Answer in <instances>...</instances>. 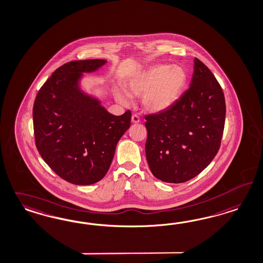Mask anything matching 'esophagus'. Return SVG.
<instances>
[{"mask_svg":"<svg viewBox=\"0 0 263 263\" xmlns=\"http://www.w3.org/2000/svg\"><path fill=\"white\" fill-rule=\"evenodd\" d=\"M131 119H132V122H133V123H138V122H140V118H139L137 115H133Z\"/></svg>","mask_w":263,"mask_h":263,"instance_id":"34e87169","label":"esophagus"}]
</instances>
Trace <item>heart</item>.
<instances>
[{
	"instance_id": "obj_1",
	"label": "heart",
	"mask_w": 263,
	"mask_h": 263,
	"mask_svg": "<svg viewBox=\"0 0 263 263\" xmlns=\"http://www.w3.org/2000/svg\"><path fill=\"white\" fill-rule=\"evenodd\" d=\"M187 81V73L179 65L157 64L137 73L128 83V92L133 96L143 95V106L151 112H161L171 108L181 97ZM122 104L129 103L126 92L118 94Z\"/></svg>"
}]
</instances>
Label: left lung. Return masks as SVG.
Wrapping results in <instances>:
<instances>
[{
	"instance_id": "left-lung-1",
	"label": "left lung",
	"mask_w": 263,
	"mask_h": 263,
	"mask_svg": "<svg viewBox=\"0 0 263 263\" xmlns=\"http://www.w3.org/2000/svg\"><path fill=\"white\" fill-rule=\"evenodd\" d=\"M226 112L221 86L195 58L190 88L171 108L145 117V156L154 177L181 183L202 172L219 149Z\"/></svg>"
}]
</instances>
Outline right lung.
<instances>
[{"mask_svg":"<svg viewBox=\"0 0 263 263\" xmlns=\"http://www.w3.org/2000/svg\"><path fill=\"white\" fill-rule=\"evenodd\" d=\"M106 63L91 59L64 64L44 83L34 103L37 152L60 178L73 184H92L105 177L118 141L131 124L130 110L114 116L80 88L83 72Z\"/></svg>","mask_w":263,"mask_h":263,"instance_id":"right-lung-1","label":"right lung"}]
</instances>
